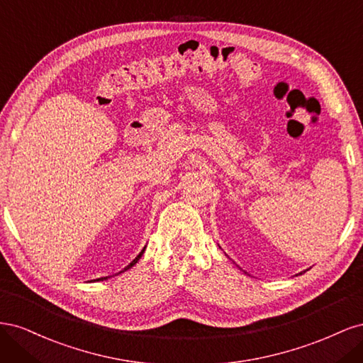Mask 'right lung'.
Returning a JSON list of instances; mask_svg holds the SVG:
<instances>
[{
  "label": "right lung",
  "instance_id": "right-lung-1",
  "mask_svg": "<svg viewBox=\"0 0 363 363\" xmlns=\"http://www.w3.org/2000/svg\"><path fill=\"white\" fill-rule=\"evenodd\" d=\"M144 250H145V248H144ZM144 250H142V251L139 252V255H138V257H136V259H135L133 262H131L128 267H125V268H124V271H127L128 268H131V267H133V265H135V263H136V262H138V260L140 259V256H142V255H144ZM106 279H107V277H101V279H96V281H100V280H106Z\"/></svg>",
  "mask_w": 363,
  "mask_h": 363
}]
</instances>
